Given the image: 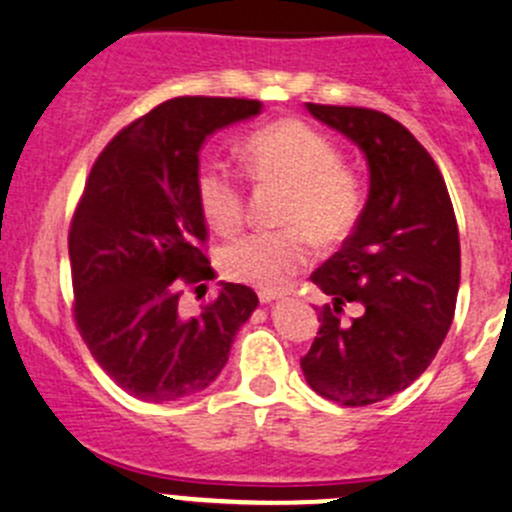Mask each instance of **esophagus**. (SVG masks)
<instances>
[{"label":"esophagus","instance_id":"obj_1","mask_svg":"<svg viewBox=\"0 0 512 512\" xmlns=\"http://www.w3.org/2000/svg\"><path fill=\"white\" fill-rule=\"evenodd\" d=\"M281 294H276V291H259V301L261 304H271V301H279Z\"/></svg>","mask_w":512,"mask_h":512}]
</instances>
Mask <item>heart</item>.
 Instances as JSON below:
<instances>
[{
    "label": "heart",
    "instance_id": "b5f03b06",
    "mask_svg": "<svg viewBox=\"0 0 512 512\" xmlns=\"http://www.w3.org/2000/svg\"><path fill=\"white\" fill-rule=\"evenodd\" d=\"M243 165L259 183L289 191L279 211L281 231L241 238L221 253L233 281L261 291H279L311 261V239L321 246L342 243L364 211L357 170L342 163L337 143L304 120H279L256 130L243 145ZM203 218L218 236H236L246 223V191L236 170L208 160L196 175Z\"/></svg>",
    "mask_w": 512,
    "mask_h": 512
}]
</instances>
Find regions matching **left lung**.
I'll return each mask as SVG.
<instances>
[{
  "label": "left lung",
  "mask_w": 512,
  "mask_h": 512,
  "mask_svg": "<svg viewBox=\"0 0 512 512\" xmlns=\"http://www.w3.org/2000/svg\"><path fill=\"white\" fill-rule=\"evenodd\" d=\"M306 110L359 145L369 196L359 223L311 281L332 296L301 357L306 382L344 407H367L410 387L435 359L455 316L460 233L440 168L415 135L369 107ZM359 303L344 325L338 314Z\"/></svg>",
  "instance_id": "obj_1"
}]
</instances>
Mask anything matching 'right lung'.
Returning a JSON list of instances; mask_svg holds the SVG:
<instances>
[{"mask_svg": "<svg viewBox=\"0 0 512 512\" xmlns=\"http://www.w3.org/2000/svg\"><path fill=\"white\" fill-rule=\"evenodd\" d=\"M259 113L261 102L246 97H173L120 130L87 175L67 238L75 324L95 362L133 397L175 402L203 392L259 306L243 284H221L196 316L178 304L183 286L213 276L198 153L208 135Z\"/></svg>", "mask_w": 512, "mask_h": 512, "instance_id": "right-lung-1", "label": "right lung"}]
</instances>
